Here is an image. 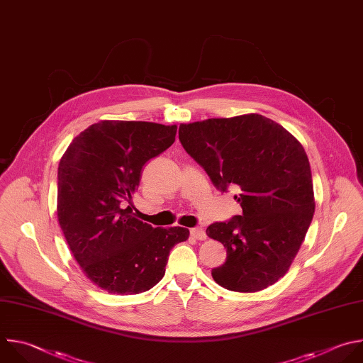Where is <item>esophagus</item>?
<instances>
[{
  "instance_id": "1",
  "label": "esophagus",
  "mask_w": 363,
  "mask_h": 363,
  "mask_svg": "<svg viewBox=\"0 0 363 363\" xmlns=\"http://www.w3.org/2000/svg\"><path fill=\"white\" fill-rule=\"evenodd\" d=\"M191 235L195 238V239H199V240H203L206 239V233H205V229L201 228V226H195L191 229Z\"/></svg>"
}]
</instances>
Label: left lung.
<instances>
[{
    "label": "left lung",
    "instance_id": "left-lung-1",
    "mask_svg": "<svg viewBox=\"0 0 363 363\" xmlns=\"http://www.w3.org/2000/svg\"><path fill=\"white\" fill-rule=\"evenodd\" d=\"M184 150L220 192L236 191L242 213L213 222L206 235L226 248L213 281L235 292H258L294 262L315 212L303 147L275 121L248 113L179 125Z\"/></svg>",
    "mask_w": 363,
    "mask_h": 363
}]
</instances>
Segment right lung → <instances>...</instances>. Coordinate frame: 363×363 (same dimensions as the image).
Instances as JSON below:
<instances>
[{
	"instance_id": "add662e5",
	"label": "right lung",
	"mask_w": 363,
	"mask_h": 363,
	"mask_svg": "<svg viewBox=\"0 0 363 363\" xmlns=\"http://www.w3.org/2000/svg\"><path fill=\"white\" fill-rule=\"evenodd\" d=\"M175 135L177 125L101 121L75 137L60 161V226L86 278L109 294L155 286L169 251L189 236L181 226L152 228L130 206L144 165L168 150Z\"/></svg>"
}]
</instances>
